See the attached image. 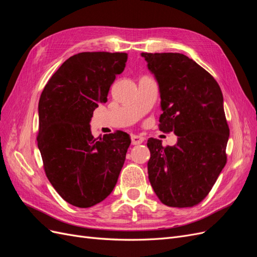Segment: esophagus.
Returning <instances> with one entry per match:
<instances>
[{
	"label": "esophagus",
	"mask_w": 257,
	"mask_h": 257,
	"mask_svg": "<svg viewBox=\"0 0 257 257\" xmlns=\"http://www.w3.org/2000/svg\"><path fill=\"white\" fill-rule=\"evenodd\" d=\"M132 145H141L145 142V137L143 136H138V135H133L131 137Z\"/></svg>",
	"instance_id": "esophagus-1"
}]
</instances>
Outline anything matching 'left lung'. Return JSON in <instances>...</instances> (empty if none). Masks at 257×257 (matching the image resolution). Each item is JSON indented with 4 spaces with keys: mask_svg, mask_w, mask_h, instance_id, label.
Listing matches in <instances>:
<instances>
[{
    "mask_svg": "<svg viewBox=\"0 0 257 257\" xmlns=\"http://www.w3.org/2000/svg\"><path fill=\"white\" fill-rule=\"evenodd\" d=\"M142 56L159 82L163 109L159 128L178 136L173 147H163L157 138L148 141L150 183L166 206H196L227 162L229 127L221 88L211 74L182 53Z\"/></svg>",
    "mask_w": 257,
    "mask_h": 257,
    "instance_id": "8db88e82",
    "label": "left lung"
}]
</instances>
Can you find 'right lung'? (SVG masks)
Here are the masks:
<instances>
[{
  "label": "right lung",
  "mask_w": 257,
  "mask_h": 257,
  "mask_svg": "<svg viewBox=\"0 0 257 257\" xmlns=\"http://www.w3.org/2000/svg\"><path fill=\"white\" fill-rule=\"evenodd\" d=\"M126 60L125 52L74 54L41 94L37 146L45 174L59 195L75 207L89 208L109 195L125 161L130 135L115 131L94 138L89 123Z\"/></svg>",
  "instance_id": "1"
}]
</instances>
